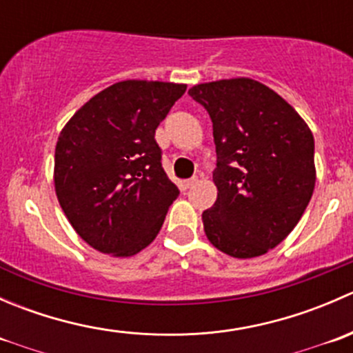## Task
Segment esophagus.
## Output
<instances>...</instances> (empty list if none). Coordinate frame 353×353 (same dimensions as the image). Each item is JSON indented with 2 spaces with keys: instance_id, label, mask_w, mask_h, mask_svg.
<instances>
[{
  "instance_id": "obj_1",
  "label": "esophagus",
  "mask_w": 353,
  "mask_h": 353,
  "mask_svg": "<svg viewBox=\"0 0 353 353\" xmlns=\"http://www.w3.org/2000/svg\"><path fill=\"white\" fill-rule=\"evenodd\" d=\"M196 177H191V179H188V181H184L183 183V186H184V190H190V188H193L194 184H196Z\"/></svg>"
}]
</instances>
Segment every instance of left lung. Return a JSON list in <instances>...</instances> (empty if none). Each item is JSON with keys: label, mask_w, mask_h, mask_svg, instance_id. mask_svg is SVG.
Returning <instances> with one entry per match:
<instances>
[{"label": "left lung", "mask_w": 353, "mask_h": 353, "mask_svg": "<svg viewBox=\"0 0 353 353\" xmlns=\"http://www.w3.org/2000/svg\"><path fill=\"white\" fill-rule=\"evenodd\" d=\"M210 114L219 196L203 212L208 241L234 258L279 245L307 208L316 183L314 138L297 110L251 78L194 85Z\"/></svg>", "instance_id": "obj_1"}]
</instances>
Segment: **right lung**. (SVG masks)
<instances>
[{
  "mask_svg": "<svg viewBox=\"0 0 353 353\" xmlns=\"http://www.w3.org/2000/svg\"><path fill=\"white\" fill-rule=\"evenodd\" d=\"M186 85L126 80L99 92L56 143L54 188L78 236L97 251L133 256L159 234L179 196L155 130Z\"/></svg>",
  "mask_w": 353,
  "mask_h": 353,
  "instance_id": "obj_1",
  "label": "right lung"
}]
</instances>
